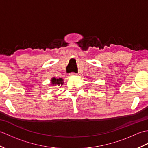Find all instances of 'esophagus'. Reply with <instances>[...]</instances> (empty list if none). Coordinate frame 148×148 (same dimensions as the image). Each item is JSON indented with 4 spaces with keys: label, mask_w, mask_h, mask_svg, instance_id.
<instances>
[{
    "label": "esophagus",
    "mask_w": 148,
    "mask_h": 148,
    "mask_svg": "<svg viewBox=\"0 0 148 148\" xmlns=\"http://www.w3.org/2000/svg\"><path fill=\"white\" fill-rule=\"evenodd\" d=\"M71 76H77V73H74V72H72V73L70 74Z\"/></svg>",
    "instance_id": "esophagus-1"
}]
</instances>
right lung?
Here are the masks:
<instances>
[{"instance_id": "1", "label": "right lung", "mask_w": 148, "mask_h": 148, "mask_svg": "<svg viewBox=\"0 0 148 148\" xmlns=\"http://www.w3.org/2000/svg\"><path fill=\"white\" fill-rule=\"evenodd\" d=\"M63 83H64V79L62 78H56L53 77L51 79V84L53 86L55 85H62Z\"/></svg>"}]
</instances>
